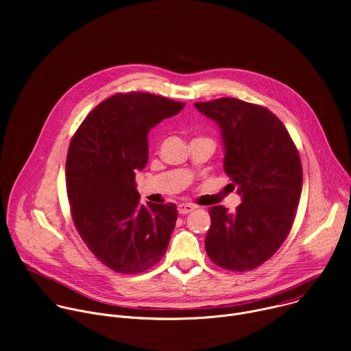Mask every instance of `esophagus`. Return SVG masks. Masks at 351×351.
<instances>
[{
    "label": "esophagus",
    "mask_w": 351,
    "mask_h": 351,
    "mask_svg": "<svg viewBox=\"0 0 351 351\" xmlns=\"http://www.w3.org/2000/svg\"><path fill=\"white\" fill-rule=\"evenodd\" d=\"M195 207L193 206V204H190V203H180L179 206H178V211H179V214H189V213H191L193 210H194Z\"/></svg>",
    "instance_id": "esophagus-1"
}]
</instances>
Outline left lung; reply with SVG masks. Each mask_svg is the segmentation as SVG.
I'll return each instance as SVG.
<instances>
[{"instance_id": "8db88e82", "label": "left lung", "mask_w": 351, "mask_h": 351, "mask_svg": "<svg viewBox=\"0 0 351 351\" xmlns=\"http://www.w3.org/2000/svg\"><path fill=\"white\" fill-rule=\"evenodd\" d=\"M194 107L219 126L223 169L241 197L233 214L223 206L210 208L207 254L225 269H254L278 252L293 225L303 189L298 152L264 107L230 97Z\"/></svg>"}]
</instances>
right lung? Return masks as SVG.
<instances>
[{
  "label": "right lung",
  "instance_id": "right-lung-1",
  "mask_svg": "<svg viewBox=\"0 0 351 351\" xmlns=\"http://www.w3.org/2000/svg\"><path fill=\"white\" fill-rule=\"evenodd\" d=\"M183 107L148 93L117 94L97 106L72 137L66 157L72 218L90 252L115 272H143L167 252L176 206L140 204L134 178L147 165L149 129Z\"/></svg>",
  "mask_w": 351,
  "mask_h": 351
}]
</instances>
